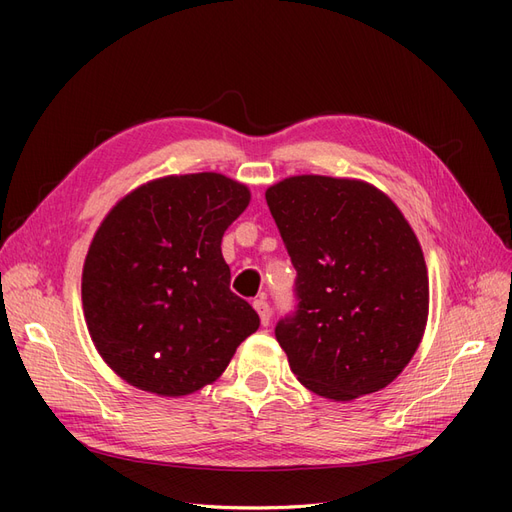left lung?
Listing matches in <instances>:
<instances>
[{
    "label": "left lung",
    "instance_id": "obj_1",
    "mask_svg": "<svg viewBox=\"0 0 512 512\" xmlns=\"http://www.w3.org/2000/svg\"><path fill=\"white\" fill-rule=\"evenodd\" d=\"M250 205L218 173L166 177L106 215L85 258L83 309L115 374L164 397L222 376L260 318L230 290L222 237Z\"/></svg>",
    "mask_w": 512,
    "mask_h": 512
}]
</instances>
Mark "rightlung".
Masks as SVG:
<instances>
[{
    "mask_svg": "<svg viewBox=\"0 0 512 512\" xmlns=\"http://www.w3.org/2000/svg\"><path fill=\"white\" fill-rule=\"evenodd\" d=\"M267 205L297 277L275 324L292 374L316 395L348 401L391 384L427 324V269L410 224L376 188L290 177Z\"/></svg>",
    "mask_w": 512,
    "mask_h": 512,
    "instance_id": "add662e5",
    "label": "right lung"
}]
</instances>
